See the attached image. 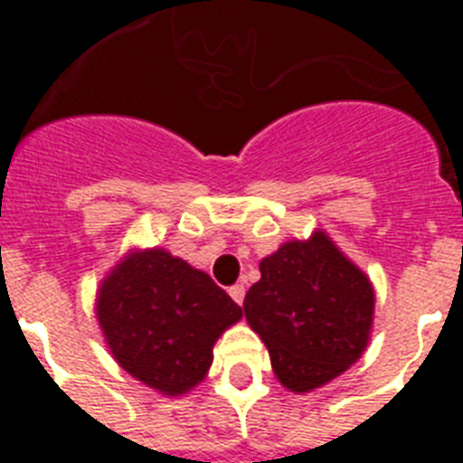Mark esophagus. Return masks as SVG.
<instances>
[{
  "label": "esophagus",
  "instance_id": "esophagus-1",
  "mask_svg": "<svg viewBox=\"0 0 463 463\" xmlns=\"http://www.w3.org/2000/svg\"><path fill=\"white\" fill-rule=\"evenodd\" d=\"M228 293H231V298H232V300H235V303L242 305V300H245V286H240V283H235V286H232V288L228 290Z\"/></svg>",
  "mask_w": 463,
  "mask_h": 463
}]
</instances>
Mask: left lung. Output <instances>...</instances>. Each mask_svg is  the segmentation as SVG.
Wrapping results in <instances>:
<instances>
[{"mask_svg": "<svg viewBox=\"0 0 463 463\" xmlns=\"http://www.w3.org/2000/svg\"><path fill=\"white\" fill-rule=\"evenodd\" d=\"M260 271L242 309L283 387L307 394L358 363L373 334V281L322 228L283 242Z\"/></svg>", "mask_w": 463, "mask_h": 463, "instance_id": "left-lung-1", "label": "left lung"}]
</instances>
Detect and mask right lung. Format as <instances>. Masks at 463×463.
<instances>
[{
  "mask_svg": "<svg viewBox=\"0 0 463 463\" xmlns=\"http://www.w3.org/2000/svg\"><path fill=\"white\" fill-rule=\"evenodd\" d=\"M96 317L118 365L173 399L209 374L213 345L242 319V307L206 271L148 247L129 250L108 271Z\"/></svg>",
  "mask_w": 463,
  "mask_h": 463,
  "instance_id": "add662e5",
  "label": "right lung"
}]
</instances>
